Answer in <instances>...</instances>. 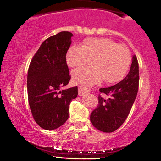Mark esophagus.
Masks as SVG:
<instances>
[{
    "label": "esophagus",
    "instance_id": "34e87169",
    "mask_svg": "<svg viewBox=\"0 0 161 161\" xmlns=\"http://www.w3.org/2000/svg\"><path fill=\"white\" fill-rule=\"evenodd\" d=\"M78 89H79V95H80V96H82V95L89 92V89L86 88V87H84L82 85L79 86Z\"/></svg>",
    "mask_w": 161,
    "mask_h": 161
}]
</instances>
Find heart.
<instances>
[{"label": "heart", "mask_w": 161, "mask_h": 161, "mask_svg": "<svg viewBox=\"0 0 161 161\" xmlns=\"http://www.w3.org/2000/svg\"><path fill=\"white\" fill-rule=\"evenodd\" d=\"M93 67H81L72 71L77 84L90 85L104 80L115 83L123 79L129 69L131 54L129 48L104 37L87 38L81 47L72 45L66 54L67 64L77 67L92 60Z\"/></svg>", "instance_id": "heart-1"}]
</instances>
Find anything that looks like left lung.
<instances>
[{"mask_svg":"<svg viewBox=\"0 0 161 161\" xmlns=\"http://www.w3.org/2000/svg\"><path fill=\"white\" fill-rule=\"evenodd\" d=\"M139 84L138 62L133 56L129 74L123 80L107 88H101V93L111 97L105 100L99 96V104L92 111L90 121L101 131L114 132L124 124L136 99Z\"/></svg>","mask_w":161,"mask_h":161,"instance_id":"obj_1","label":"left lung"}]
</instances>
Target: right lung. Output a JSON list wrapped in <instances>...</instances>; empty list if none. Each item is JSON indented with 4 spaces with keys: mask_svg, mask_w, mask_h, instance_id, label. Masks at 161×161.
<instances>
[{
    "mask_svg": "<svg viewBox=\"0 0 161 161\" xmlns=\"http://www.w3.org/2000/svg\"><path fill=\"white\" fill-rule=\"evenodd\" d=\"M72 33L60 32L46 39L30 64L27 88L28 102L35 122L45 130H54L69 118L71 101L77 86L61 90L71 79L66 62Z\"/></svg>",
    "mask_w": 161,
    "mask_h": 161,
    "instance_id": "add662e5",
    "label": "right lung"
}]
</instances>
